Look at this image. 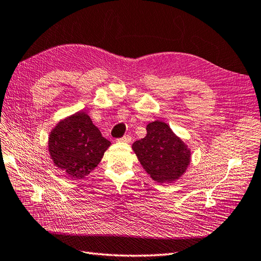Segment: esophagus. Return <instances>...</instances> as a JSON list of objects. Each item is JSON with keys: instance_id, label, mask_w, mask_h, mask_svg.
<instances>
[{"instance_id": "34e87169", "label": "esophagus", "mask_w": 261, "mask_h": 261, "mask_svg": "<svg viewBox=\"0 0 261 261\" xmlns=\"http://www.w3.org/2000/svg\"><path fill=\"white\" fill-rule=\"evenodd\" d=\"M118 141H120V142H124V143H129V142L131 141V137H129V136H124V137H122L121 139H119Z\"/></svg>"}]
</instances>
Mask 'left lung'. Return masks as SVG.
Segmentation results:
<instances>
[{"label": "left lung", "mask_w": 261, "mask_h": 261, "mask_svg": "<svg viewBox=\"0 0 261 261\" xmlns=\"http://www.w3.org/2000/svg\"><path fill=\"white\" fill-rule=\"evenodd\" d=\"M142 168L153 181L173 183L190 166L192 152L168 123L160 120L146 125V136L132 144Z\"/></svg>", "instance_id": "1"}]
</instances>
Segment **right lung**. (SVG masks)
<instances>
[{
  "label": "right lung",
  "mask_w": 261,
  "mask_h": 261,
  "mask_svg": "<svg viewBox=\"0 0 261 261\" xmlns=\"http://www.w3.org/2000/svg\"><path fill=\"white\" fill-rule=\"evenodd\" d=\"M110 145L85 111L59 120L48 137L53 163L73 179L90 174Z\"/></svg>",
  "instance_id": "1"
}]
</instances>
